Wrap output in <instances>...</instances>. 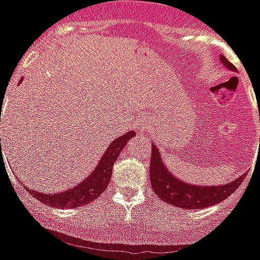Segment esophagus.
<instances>
[{
  "instance_id": "34e87169",
  "label": "esophagus",
  "mask_w": 260,
  "mask_h": 260,
  "mask_svg": "<svg viewBox=\"0 0 260 260\" xmlns=\"http://www.w3.org/2000/svg\"><path fill=\"white\" fill-rule=\"evenodd\" d=\"M140 130H141V132H145V127H144V126H141V127H140Z\"/></svg>"
}]
</instances>
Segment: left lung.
I'll list each match as a JSON object with an SVG mask.
<instances>
[{"label": "left lung", "mask_w": 260, "mask_h": 260, "mask_svg": "<svg viewBox=\"0 0 260 260\" xmlns=\"http://www.w3.org/2000/svg\"><path fill=\"white\" fill-rule=\"evenodd\" d=\"M219 59L224 68L231 72H237L236 66L231 65V62H229L224 56L220 55ZM244 177H247L245 173L241 174L238 179L233 180L231 183L221 185H195L185 183L179 177H176L165 166L162 155L152 141L149 179L155 194L166 204L183 209H204L208 206L216 205L229 198L244 181Z\"/></svg>", "instance_id": "8db88e82"}]
</instances>
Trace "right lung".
I'll list each match as a JSON object with an SVG mask.
<instances>
[{"label": "right lung", "instance_id": "1", "mask_svg": "<svg viewBox=\"0 0 260 260\" xmlns=\"http://www.w3.org/2000/svg\"><path fill=\"white\" fill-rule=\"evenodd\" d=\"M134 136H136V132L130 130L126 134L117 137L115 141H112L107 151L102 155L101 160L95 166L94 172H91L90 176H87V179H84L75 187L62 191V192H55V194H41L39 191L29 190L30 194H33L36 200L41 201L47 205H51L52 208H60V209L72 208V209H75V208L86 205L91 201L98 198L104 191L107 190L108 184L111 181L113 164L116 162V159L119 158V155L122 152V149L124 148V145L127 144L128 140Z\"/></svg>", "mask_w": 260, "mask_h": 260}]
</instances>
